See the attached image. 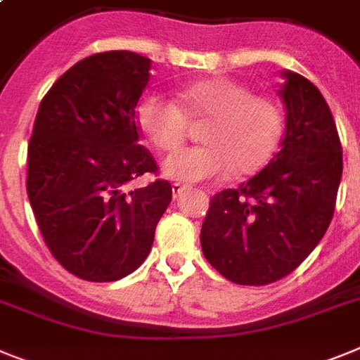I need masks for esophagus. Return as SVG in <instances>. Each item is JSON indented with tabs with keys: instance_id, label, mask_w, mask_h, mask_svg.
<instances>
[{
	"instance_id": "34e87169",
	"label": "esophagus",
	"mask_w": 360,
	"mask_h": 360,
	"mask_svg": "<svg viewBox=\"0 0 360 360\" xmlns=\"http://www.w3.org/2000/svg\"><path fill=\"white\" fill-rule=\"evenodd\" d=\"M173 193H174V196H178V195H182L184 191H186L187 189V186H184V184H180V182H174L173 186Z\"/></svg>"
}]
</instances>
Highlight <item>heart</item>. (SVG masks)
Listing matches in <instances>:
<instances>
[{
    "label": "heart",
    "instance_id": "1",
    "mask_svg": "<svg viewBox=\"0 0 360 360\" xmlns=\"http://www.w3.org/2000/svg\"><path fill=\"white\" fill-rule=\"evenodd\" d=\"M178 109L158 94H147L136 107V124L162 153H173L186 136V118H207L200 131L204 146L184 149L164 162V174L178 182H202L257 173L281 142L284 115L275 100L251 94L235 79L211 78L178 92Z\"/></svg>",
    "mask_w": 360,
    "mask_h": 360
}]
</instances>
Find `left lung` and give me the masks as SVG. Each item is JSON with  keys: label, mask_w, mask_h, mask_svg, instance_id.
Instances as JSON below:
<instances>
[{"label": "left lung", "mask_w": 360, "mask_h": 360, "mask_svg": "<svg viewBox=\"0 0 360 360\" xmlns=\"http://www.w3.org/2000/svg\"><path fill=\"white\" fill-rule=\"evenodd\" d=\"M281 150L238 189L211 198L200 244L227 281L266 285L281 281L317 248L335 211L342 147L326 100L304 76L284 70Z\"/></svg>", "instance_id": "obj_1"}]
</instances>
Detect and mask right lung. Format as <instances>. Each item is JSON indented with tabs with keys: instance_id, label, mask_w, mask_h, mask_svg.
Returning a JSON list of instances; mask_svg holds the SVG:
<instances>
[{
	"instance_id": "1",
	"label": "right lung",
	"mask_w": 360,
	"mask_h": 360,
	"mask_svg": "<svg viewBox=\"0 0 360 360\" xmlns=\"http://www.w3.org/2000/svg\"><path fill=\"white\" fill-rule=\"evenodd\" d=\"M149 70L136 52L92 54L54 82L34 120L27 195L52 257L84 281L112 282L140 268L173 198L167 180L131 187L158 169L138 146Z\"/></svg>"
}]
</instances>
